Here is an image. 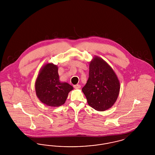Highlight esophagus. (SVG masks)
<instances>
[{
    "instance_id": "1",
    "label": "esophagus",
    "mask_w": 155,
    "mask_h": 155,
    "mask_svg": "<svg viewBox=\"0 0 155 155\" xmlns=\"http://www.w3.org/2000/svg\"><path fill=\"white\" fill-rule=\"evenodd\" d=\"M74 88L75 89H79L81 88V85L79 84H77L74 85Z\"/></svg>"
}]
</instances>
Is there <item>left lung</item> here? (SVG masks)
Segmentation results:
<instances>
[{"mask_svg":"<svg viewBox=\"0 0 155 155\" xmlns=\"http://www.w3.org/2000/svg\"><path fill=\"white\" fill-rule=\"evenodd\" d=\"M117 75L103 59L95 57L89 64V78L82 91L89 105L97 111H104L116 102L120 91Z\"/></svg>","mask_w":155,"mask_h":155,"instance_id":"obj_1","label":"left lung"}]
</instances>
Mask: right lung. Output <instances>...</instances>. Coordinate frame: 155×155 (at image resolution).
Returning <instances> with one entry per match:
<instances>
[{"mask_svg":"<svg viewBox=\"0 0 155 155\" xmlns=\"http://www.w3.org/2000/svg\"><path fill=\"white\" fill-rule=\"evenodd\" d=\"M73 87L59 81L58 68L52 63L46 64L41 70L35 82L38 97L45 104L59 107L65 103L68 94Z\"/></svg>","mask_w":155,"mask_h":155,"instance_id":"1","label":"right lung"}]
</instances>
